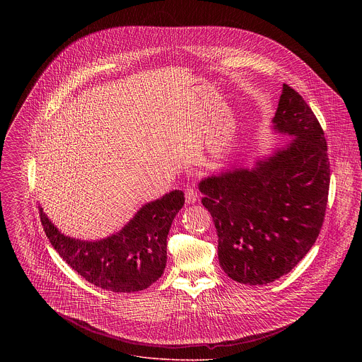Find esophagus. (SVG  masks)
Listing matches in <instances>:
<instances>
[{"label": "esophagus", "mask_w": 362, "mask_h": 362, "mask_svg": "<svg viewBox=\"0 0 362 362\" xmlns=\"http://www.w3.org/2000/svg\"><path fill=\"white\" fill-rule=\"evenodd\" d=\"M198 199H199V195H198V192L194 188H188L185 191V202L188 205H194Z\"/></svg>", "instance_id": "1"}]
</instances>
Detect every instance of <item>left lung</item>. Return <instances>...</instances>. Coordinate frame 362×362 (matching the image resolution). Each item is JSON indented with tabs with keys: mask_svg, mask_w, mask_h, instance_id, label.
<instances>
[{
	"mask_svg": "<svg viewBox=\"0 0 362 362\" xmlns=\"http://www.w3.org/2000/svg\"><path fill=\"white\" fill-rule=\"evenodd\" d=\"M272 124L291 141L251 168L221 170L198 184L217 231L220 266L250 286L280 279L308 254L329 195L323 129L310 105L286 83Z\"/></svg>",
	"mask_w": 362,
	"mask_h": 362,
	"instance_id": "1",
	"label": "left lung"
}]
</instances>
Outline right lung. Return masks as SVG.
<instances>
[{"mask_svg": "<svg viewBox=\"0 0 362 362\" xmlns=\"http://www.w3.org/2000/svg\"><path fill=\"white\" fill-rule=\"evenodd\" d=\"M182 191H171L141 207L115 234L96 241L64 235L40 209L54 250L86 281L114 293H135L158 280L167 263V235L184 206Z\"/></svg>", "mask_w": 362, "mask_h": 362, "instance_id": "obj_1", "label": "right lung"}]
</instances>
